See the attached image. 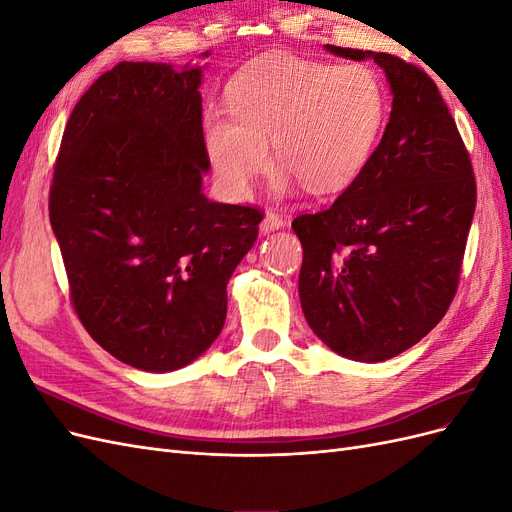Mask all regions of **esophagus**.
Listing matches in <instances>:
<instances>
[{
  "mask_svg": "<svg viewBox=\"0 0 512 512\" xmlns=\"http://www.w3.org/2000/svg\"><path fill=\"white\" fill-rule=\"evenodd\" d=\"M282 226H286V220L277 211H267L265 220H262V224H260L262 232H271V230H277V228H282Z\"/></svg>",
  "mask_w": 512,
  "mask_h": 512,
  "instance_id": "esophagus-1",
  "label": "esophagus"
}]
</instances>
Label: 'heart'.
I'll return each mask as SVG.
<instances>
[{"label":"heart","instance_id":"1","mask_svg":"<svg viewBox=\"0 0 512 512\" xmlns=\"http://www.w3.org/2000/svg\"><path fill=\"white\" fill-rule=\"evenodd\" d=\"M226 100L230 119H205V147L215 177L237 196L267 168L269 143L284 164V183L299 179L314 194L346 188L374 149L386 113L374 70L288 55L243 70Z\"/></svg>","mask_w":512,"mask_h":512}]
</instances>
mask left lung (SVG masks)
<instances>
[{
    "label": "left lung",
    "instance_id": "1",
    "mask_svg": "<svg viewBox=\"0 0 512 512\" xmlns=\"http://www.w3.org/2000/svg\"><path fill=\"white\" fill-rule=\"evenodd\" d=\"M374 57L393 89L380 145L335 203L301 213L299 297L333 352L378 363L412 348L455 299L476 209L470 153L431 76L391 53Z\"/></svg>",
    "mask_w": 512,
    "mask_h": 512
}]
</instances>
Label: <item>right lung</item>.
<instances>
[{"label":"right lung","mask_w":512,"mask_h":512,"mask_svg":"<svg viewBox=\"0 0 512 512\" xmlns=\"http://www.w3.org/2000/svg\"><path fill=\"white\" fill-rule=\"evenodd\" d=\"M207 55V53H205ZM200 70L121 61L66 123L49 218L85 331L117 361L173 371L222 333L260 207L203 194Z\"/></svg>","instance_id":"add662e5"}]
</instances>
